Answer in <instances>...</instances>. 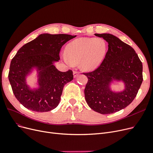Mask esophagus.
<instances>
[{"mask_svg":"<svg viewBox=\"0 0 153 153\" xmlns=\"http://www.w3.org/2000/svg\"><path fill=\"white\" fill-rule=\"evenodd\" d=\"M73 75H74V77H76L79 75V73L77 71H73Z\"/></svg>","mask_w":153,"mask_h":153,"instance_id":"34e87169","label":"esophagus"}]
</instances>
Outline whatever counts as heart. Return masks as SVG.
<instances>
[{
    "instance_id": "heart-1",
    "label": "heart",
    "mask_w": 153,
    "mask_h": 153,
    "mask_svg": "<svg viewBox=\"0 0 153 153\" xmlns=\"http://www.w3.org/2000/svg\"><path fill=\"white\" fill-rule=\"evenodd\" d=\"M106 50L107 44L102 38L77 39L66 46L65 61L69 64L81 62L84 70H94L102 61Z\"/></svg>"
}]
</instances>
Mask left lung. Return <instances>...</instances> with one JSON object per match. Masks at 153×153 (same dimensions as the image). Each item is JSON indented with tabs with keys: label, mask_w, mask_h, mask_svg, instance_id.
I'll list each match as a JSON object with an SVG mask.
<instances>
[{
	"label": "left lung",
	"mask_w": 153,
	"mask_h": 153,
	"mask_svg": "<svg viewBox=\"0 0 153 153\" xmlns=\"http://www.w3.org/2000/svg\"><path fill=\"white\" fill-rule=\"evenodd\" d=\"M108 43L105 58L95 70L83 72L88 81L84 89L85 101L89 107L102 114H112L129 105L141 87L143 64L132 47L110 34H95ZM112 79L122 80L125 89L113 93L110 89Z\"/></svg>",
	"instance_id": "8db88e82"
}]
</instances>
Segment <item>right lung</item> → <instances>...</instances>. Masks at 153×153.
I'll return each mask as SVG.
<instances>
[{
	"mask_svg": "<svg viewBox=\"0 0 153 153\" xmlns=\"http://www.w3.org/2000/svg\"><path fill=\"white\" fill-rule=\"evenodd\" d=\"M76 36L43 34L25 44L12 59L9 80L13 93L22 105L36 112L55 109L61 100L64 85L73 79L72 70L58 71L53 65L60 59L62 45ZM39 71V88L30 90L25 76L32 67Z\"/></svg>",
	"mask_w": 153,
	"mask_h": 153,
	"instance_id": "right-lung-1",
	"label": "right lung"
}]
</instances>
